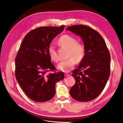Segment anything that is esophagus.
I'll list each match as a JSON object with an SVG mask.
<instances>
[{"mask_svg": "<svg viewBox=\"0 0 123 123\" xmlns=\"http://www.w3.org/2000/svg\"><path fill=\"white\" fill-rule=\"evenodd\" d=\"M69 75V74H67V73L64 74V76H65L66 77H67V76H68Z\"/></svg>", "mask_w": 123, "mask_h": 123, "instance_id": "1", "label": "esophagus"}]
</instances>
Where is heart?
Segmentation results:
<instances>
[{"label":"heart","mask_w":123,"mask_h":123,"mask_svg":"<svg viewBox=\"0 0 123 123\" xmlns=\"http://www.w3.org/2000/svg\"><path fill=\"white\" fill-rule=\"evenodd\" d=\"M59 44L68 49V56L69 59L62 61L57 65V69L60 71L68 72L73 68L75 61L80 62L84 58L85 47L82 43H78L76 39L69 35H65L61 36L58 41ZM50 57L54 62L59 61V57L53 44H50L48 49Z\"/></svg>","instance_id":"b5f03b06"}]
</instances>
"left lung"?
<instances>
[{
  "mask_svg": "<svg viewBox=\"0 0 123 123\" xmlns=\"http://www.w3.org/2000/svg\"><path fill=\"white\" fill-rule=\"evenodd\" d=\"M66 29L79 35L85 47L84 58L73 72L75 84L70 88V94L77 101H91L101 93L109 78V50L99 33L90 27L76 25Z\"/></svg>",
  "mask_w": 123,
  "mask_h": 123,
  "instance_id": "8db88e82",
  "label": "left lung"
}]
</instances>
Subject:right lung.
I'll return each instance as SVG.
<instances>
[{
	"label": "right lung",
	"instance_id": "right-lung-1",
	"mask_svg": "<svg viewBox=\"0 0 123 123\" xmlns=\"http://www.w3.org/2000/svg\"><path fill=\"white\" fill-rule=\"evenodd\" d=\"M64 28L39 27L26 34L15 59L17 81L25 94L36 102H44L55 94V85L64 79L63 72L55 70L48 49L53 39Z\"/></svg>",
	"mask_w": 123,
	"mask_h": 123
}]
</instances>
